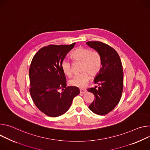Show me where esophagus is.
Segmentation results:
<instances>
[{
	"label": "esophagus",
	"instance_id": "1",
	"mask_svg": "<svg viewBox=\"0 0 150 150\" xmlns=\"http://www.w3.org/2000/svg\"><path fill=\"white\" fill-rule=\"evenodd\" d=\"M80 93H86V89H80Z\"/></svg>",
	"mask_w": 150,
	"mask_h": 150
}]
</instances>
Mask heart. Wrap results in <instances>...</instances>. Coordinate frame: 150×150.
<instances>
[{
	"mask_svg": "<svg viewBox=\"0 0 150 150\" xmlns=\"http://www.w3.org/2000/svg\"><path fill=\"white\" fill-rule=\"evenodd\" d=\"M71 59L80 61L81 73L76 75L70 80L71 86L84 88L90 79V74L94 76L100 71L102 67L101 56L96 51H91L89 48L79 46L75 49L70 55ZM61 70L63 73L67 77H71L72 71L70 62L64 60L61 63Z\"/></svg>",
	"mask_w": 150,
	"mask_h": 150,
	"instance_id": "b5f03b06",
	"label": "heart"
}]
</instances>
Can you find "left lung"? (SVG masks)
<instances>
[{"mask_svg": "<svg viewBox=\"0 0 150 150\" xmlns=\"http://www.w3.org/2000/svg\"><path fill=\"white\" fill-rule=\"evenodd\" d=\"M86 44L100 54L102 67L94 79L98 88L88 89L95 96L89 109L98 115H105L119 103L123 88L122 64L117 52L110 46L101 42H88Z\"/></svg>", "mask_w": 150, "mask_h": 150, "instance_id": "obj_1", "label": "left lung"}]
</instances>
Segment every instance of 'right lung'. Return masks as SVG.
<instances>
[{"instance_id":"1","label":"right lung","mask_w":150,"mask_h":150,"mask_svg":"<svg viewBox=\"0 0 150 150\" xmlns=\"http://www.w3.org/2000/svg\"><path fill=\"white\" fill-rule=\"evenodd\" d=\"M75 44L45 46L32 59L29 69L30 93L36 106L49 117L64 114L73 98L80 93L77 87L66 86V78L61 67Z\"/></svg>"}]
</instances>
